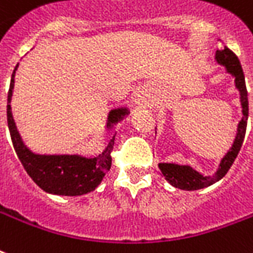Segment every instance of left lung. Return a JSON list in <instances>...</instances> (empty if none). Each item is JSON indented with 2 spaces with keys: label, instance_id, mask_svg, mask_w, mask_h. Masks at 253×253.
<instances>
[{
  "label": "left lung",
  "instance_id": "8db88e82",
  "mask_svg": "<svg viewBox=\"0 0 253 253\" xmlns=\"http://www.w3.org/2000/svg\"><path fill=\"white\" fill-rule=\"evenodd\" d=\"M216 61L220 65L227 67L228 73L235 75L236 80V87L240 91L242 95V106H243V119L239 123L238 135L234 142L232 148L227 152V155L223 158L220 163V169H217V172L212 176H203L199 172H196L195 169H192L190 166H179L172 165V163H161L159 169H161L163 176L169 180L173 187L180 188V190L194 191L200 190L204 187H208L213 184L217 180H220L225 173L228 172L231 166L234 165L235 159L238 157L239 151L242 148L243 140L246 136L247 130V121H248V94H247L246 87V80H244V73H243V67L240 65L238 55L229 50L227 46H223L216 51Z\"/></svg>",
  "mask_w": 253,
  "mask_h": 253
}]
</instances>
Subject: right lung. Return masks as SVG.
<instances>
[{
	"mask_svg": "<svg viewBox=\"0 0 253 253\" xmlns=\"http://www.w3.org/2000/svg\"><path fill=\"white\" fill-rule=\"evenodd\" d=\"M14 71L11 74L10 87L7 91V127L10 131V138L13 142L18 159L21 161L24 169L29 173V176L36 182L42 190L54 194V195L78 196L87 194L95 190L98 184L102 182L111 167V150H113L114 136L110 140V144L105 152L96 158H84L80 155H37L26 148L19 134L15 128L14 121L10 111V98L14 86ZM128 113L126 109L113 110L109 117V126L118 121Z\"/></svg>",
	"mask_w": 253,
	"mask_h": 253,
	"instance_id": "obj_1",
	"label": "right lung"
}]
</instances>
